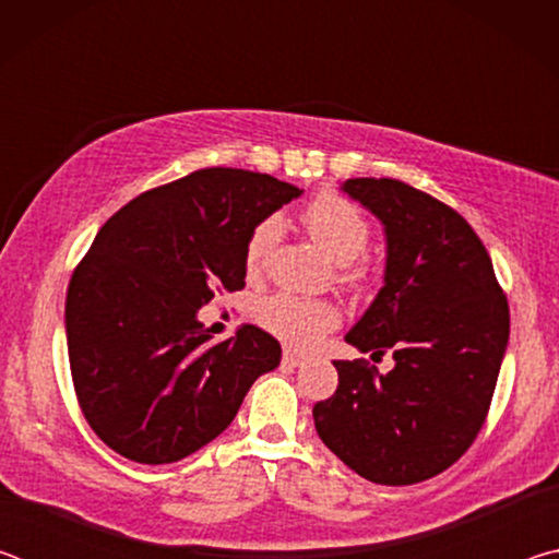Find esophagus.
Wrapping results in <instances>:
<instances>
[{
    "mask_svg": "<svg viewBox=\"0 0 559 559\" xmlns=\"http://www.w3.org/2000/svg\"><path fill=\"white\" fill-rule=\"evenodd\" d=\"M302 355H298V353H293V349H286V353H283V365H290V367H298V365H302Z\"/></svg>",
    "mask_w": 559,
    "mask_h": 559,
    "instance_id": "esophagus-1",
    "label": "esophagus"
}]
</instances>
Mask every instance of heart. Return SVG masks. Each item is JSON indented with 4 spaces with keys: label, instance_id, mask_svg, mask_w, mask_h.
I'll use <instances>...</instances> for the list:
<instances>
[{
    "label": "heart",
    "instance_id": "obj_1",
    "mask_svg": "<svg viewBox=\"0 0 559 559\" xmlns=\"http://www.w3.org/2000/svg\"><path fill=\"white\" fill-rule=\"evenodd\" d=\"M302 224L330 261L337 263V281L349 290H359L370 281V263L362 253L370 246V222L357 204L337 192H320L306 210ZM281 224L276 216H269L257 224L246 241L243 269L249 276H259L266 269L271 251L276 249ZM259 323L293 347H308L316 340L340 323L337 310L328 300L302 298L293 293H273L263 298L257 308Z\"/></svg>",
    "mask_w": 559,
    "mask_h": 559
}]
</instances>
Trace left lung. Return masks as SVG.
Masks as SVG:
<instances>
[{
    "instance_id": "obj_1",
    "label": "left lung",
    "mask_w": 559,
    "mask_h": 559,
    "mask_svg": "<svg viewBox=\"0 0 559 559\" xmlns=\"http://www.w3.org/2000/svg\"><path fill=\"white\" fill-rule=\"evenodd\" d=\"M345 192L384 224V286L345 340L392 353L335 359L337 390L313 406L318 437L359 476L412 486L453 466L484 427L503 362L510 310L484 241L463 216L390 177Z\"/></svg>"
}]
</instances>
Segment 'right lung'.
<instances>
[{
  "instance_id": "1",
  "label": "right lung",
  "mask_w": 559,
  "mask_h": 559,
  "mask_svg": "<svg viewBox=\"0 0 559 559\" xmlns=\"http://www.w3.org/2000/svg\"><path fill=\"white\" fill-rule=\"evenodd\" d=\"M300 189L249 169L206 167L147 189L100 226L66 293V340L81 412L135 463H173L219 437L278 340L243 325L212 343L197 310L241 290L243 251Z\"/></svg>"
}]
</instances>
